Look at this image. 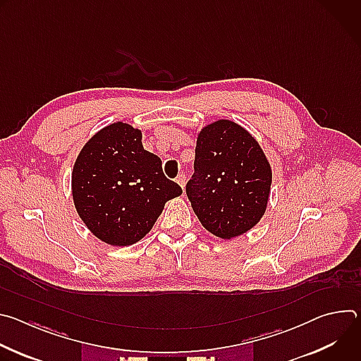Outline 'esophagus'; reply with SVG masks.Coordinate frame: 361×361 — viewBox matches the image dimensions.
Instances as JSON below:
<instances>
[{
	"mask_svg": "<svg viewBox=\"0 0 361 361\" xmlns=\"http://www.w3.org/2000/svg\"><path fill=\"white\" fill-rule=\"evenodd\" d=\"M176 181L178 183V185H180L181 188H184V187H185V176H184V174H180V176H177Z\"/></svg>",
	"mask_w": 361,
	"mask_h": 361,
	"instance_id": "34e87169",
	"label": "esophagus"
}]
</instances>
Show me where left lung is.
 Listing matches in <instances>:
<instances>
[{
	"label": "left lung",
	"mask_w": 361,
	"mask_h": 361,
	"mask_svg": "<svg viewBox=\"0 0 361 361\" xmlns=\"http://www.w3.org/2000/svg\"><path fill=\"white\" fill-rule=\"evenodd\" d=\"M271 178L257 140L237 123L219 120L198 133L194 174L185 191L202 227L231 240L264 216Z\"/></svg>",
	"instance_id": "1"
}]
</instances>
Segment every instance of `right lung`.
I'll return each mask as SVG.
<instances>
[{
  "mask_svg": "<svg viewBox=\"0 0 361 361\" xmlns=\"http://www.w3.org/2000/svg\"><path fill=\"white\" fill-rule=\"evenodd\" d=\"M141 130L117 121L81 148L71 174L75 210L87 228L110 245L140 241L164 204L183 194L156 154L144 149Z\"/></svg>",
  "mask_w": 361,
  "mask_h": 361,
  "instance_id": "add662e5",
  "label": "right lung"
}]
</instances>
